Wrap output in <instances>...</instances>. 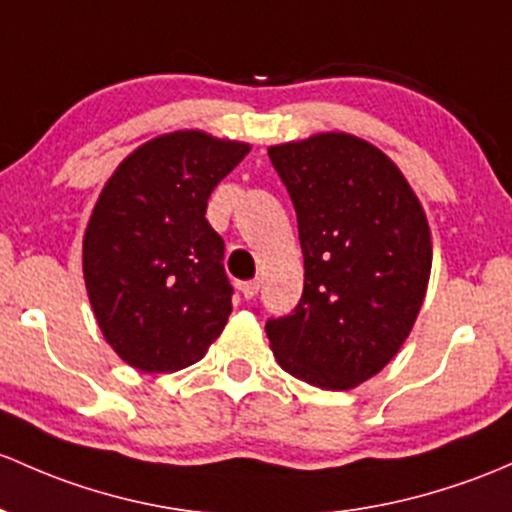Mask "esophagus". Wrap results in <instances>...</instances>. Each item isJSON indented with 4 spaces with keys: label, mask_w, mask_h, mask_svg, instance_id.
<instances>
[{
    "label": "esophagus",
    "mask_w": 512,
    "mask_h": 512,
    "mask_svg": "<svg viewBox=\"0 0 512 512\" xmlns=\"http://www.w3.org/2000/svg\"><path fill=\"white\" fill-rule=\"evenodd\" d=\"M240 292L245 299H255L257 292H260V279H250V282L240 284Z\"/></svg>",
    "instance_id": "1"
}]
</instances>
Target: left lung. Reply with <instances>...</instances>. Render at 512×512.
Here are the masks:
<instances>
[{"label":"left lung","mask_w":512,"mask_h":512,"mask_svg":"<svg viewBox=\"0 0 512 512\" xmlns=\"http://www.w3.org/2000/svg\"><path fill=\"white\" fill-rule=\"evenodd\" d=\"M292 196L304 255L294 314L267 321L289 375L353 390L410 336L432 272V230L410 181L383 149L348 132H316L267 149Z\"/></svg>","instance_id":"8db88e82"}]
</instances>
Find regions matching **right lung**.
Wrapping results in <instances>:
<instances>
[{
	"label": "right lung",
	"instance_id": "add662e5",
	"mask_svg": "<svg viewBox=\"0 0 512 512\" xmlns=\"http://www.w3.org/2000/svg\"><path fill=\"white\" fill-rule=\"evenodd\" d=\"M250 152L176 129L139 144L102 186L83 235V279L110 348L142 373L198 363L223 333L233 287L208 196Z\"/></svg>",
	"mask_w": 512,
	"mask_h": 512
}]
</instances>
